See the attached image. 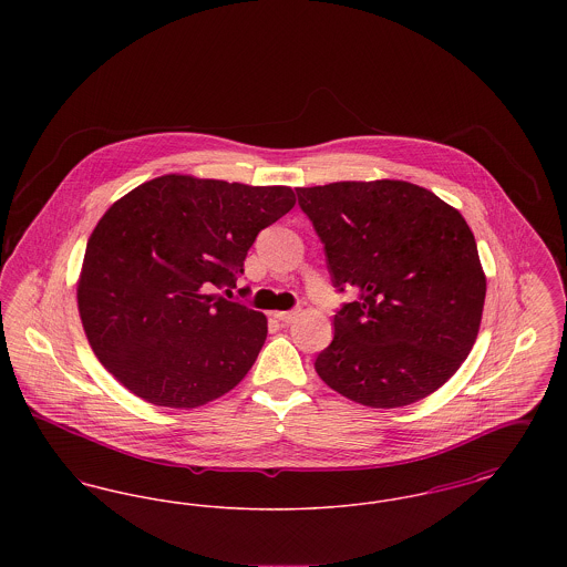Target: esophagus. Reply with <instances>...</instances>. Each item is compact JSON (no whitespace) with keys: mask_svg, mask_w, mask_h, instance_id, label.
Returning a JSON list of instances; mask_svg holds the SVG:
<instances>
[{"mask_svg":"<svg viewBox=\"0 0 567 567\" xmlns=\"http://www.w3.org/2000/svg\"><path fill=\"white\" fill-rule=\"evenodd\" d=\"M299 317V310H289V312H274V319H278L280 323H293Z\"/></svg>","mask_w":567,"mask_h":567,"instance_id":"34e87169","label":"esophagus"}]
</instances>
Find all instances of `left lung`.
I'll use <instances>...</instances> for the list:
<instances>
[{"instance_id":"1","label":"left lung","mask_w":567,"mask_h":567,"mask_svg":"<svg viewBox=\"0 0 567 567\" xmlns=\"http://www.w3.org/2000/svg\"><path fill=\"white\" fill-rule=\"evenodd\" d=\"M333 285L359 291L333 317L315 370L370 408H402L437 391L472 351L486 276L457 208L405 181L301 187Z\"/></svg>"}]
</instances>
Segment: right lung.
<instances>
[{"label": "right lung", "mask_w": 567, "mask_h": 567, "mask_svg": "<svg viewBox=\"0 0 567 567\" xmlns=\"http://www.w3.org/2000/svg\"><path fill=\"white\" fill-rule=\"evenodd\" d=\"M296 206L291 187L165 174L95 225L79 312L102 365L148 404L189 410L229 393L268 336L264 312L227 301L257 234Z\"/></svg>", "instance_id": "add662e5"}]
</instances>
